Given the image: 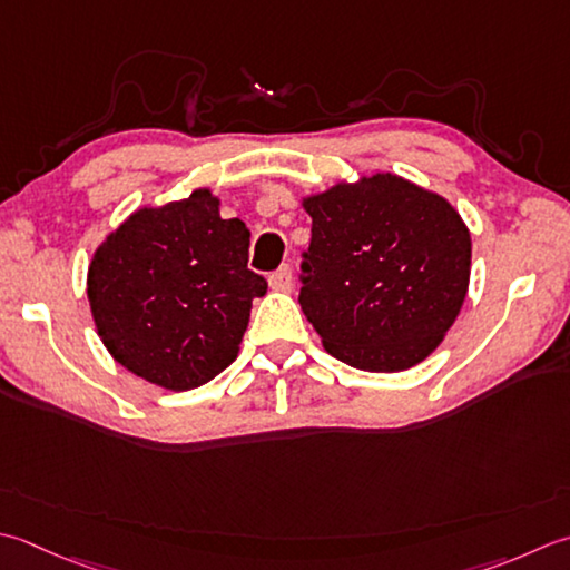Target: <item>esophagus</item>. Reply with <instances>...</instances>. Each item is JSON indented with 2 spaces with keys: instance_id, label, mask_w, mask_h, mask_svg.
<instances>
[{
  "instance_id": "esophagus-1",
  "label": "esophagus",
  "mask_w": 570,
  "mask_h": 570,
  "mask_svg": "<svg viewBox=\"0 0 570 570\" xmlns=\"http://www.w3.org/2000/svg\"><path fill=\"white\" fill-rule=\"evenodd\" d=\"M269 286L274 288V292H292L294 288V276H292V266H282V269H276L272 276H269Z\"/></svg>"
}]
</instances>
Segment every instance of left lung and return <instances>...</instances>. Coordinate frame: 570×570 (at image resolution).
I'll return each instance as SVG.
<instances>
[{
    "label": "left lung",
    "instance_id": "left-lung-1",
    "mask_svg": "<svg viewBox=\"0 0 570 570\" xmlns=\"http://www.w3.org/2000/svg\"><path fill=\"white\" fill-rule=\"evenodd\" d=\"M298 304L333 358L400 373L438 351L470 288L472 237L448 199L393 173L301 197Z\"/></svg>",
    "mask_w": 570,
    "mask_h": 570
}]
</instances>
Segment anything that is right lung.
<instances>
[{
	"label": "right lung",
	"instance_id": "obj_1",
	"mask_svg": "<svg viewBox=\"0 0 570 570\" xmlns=\"http://www.w3.org/2000/svg\"><path fill=\"white\" fill-rule=\"evenodd\" d=\"M249 229L219 217L209 187L138 207L98 244L86 294L100 341L132 375L185 393L239 355L252 298L266 282L247 269Z\"/></svg>",
	"mask_w": 570,
	"mask_h": 570
}]
</instances>
